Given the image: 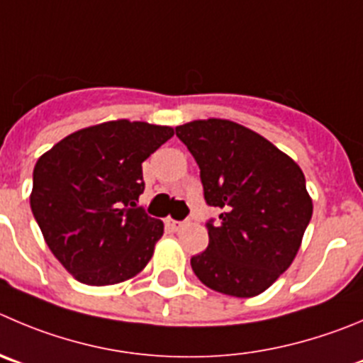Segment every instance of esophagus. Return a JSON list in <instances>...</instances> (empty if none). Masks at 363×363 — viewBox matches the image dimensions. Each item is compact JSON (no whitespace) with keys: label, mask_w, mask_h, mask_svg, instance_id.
I'll use <instances>...</instances> for the list:
<instances>
[{"label":"esophagus","mask_w":363,"mask_h":363,"mask_svg":"<svg viewBox=\"0 0 363 363\" xmlns=\"http://www.w3.org/2000/svg\"><path fill=\"white\" fill-rule=\"evenodd\" d=\"M165 226H167L171 231H178V230H182V228L185 226V223H184V220L167 219V220H165Z\"/></svg>","instance_id":"obj_1"}]
</instances>
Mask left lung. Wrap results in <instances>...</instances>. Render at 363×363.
Listing matches in <instances>:
<instances>
[{"label":"left lung","instance_id":"left-lung-1","mask_svg":"<svg viewBox=\"0 0 363 363\" xmlns=\"http://www.w3.org/2000/svg\"><path fill=\"white\" fill-rule=\"evenodd\" d=\"M176 137L198 162L206 205L220 208L219 223H206L208 247L191 258L192 271L220 294H262L291 267L312 219L301 167L228 119L182 124Z\"/></svg>","mask_w":363,"mask_h":363}]
</instances>
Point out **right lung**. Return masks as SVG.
<instances>
[{
    "instance_id": "obj_1",
    "label": "right lung",
    "mask_w": 363,
    "mask_h": 363,
    "mask_svg": "<svg viewBox=\"0 0 363 363\" xmlns=\"http://www.w3.org/2000/svg\"><path fill=\"white\" fill-rule=\"evenodd\" d=\"M174 135L171 126L108 121L71 133L37 160L33 217L57 260L85 285L139 274L164 223L137 206L143 162Z\"/></svg>"
}]
</instances>
